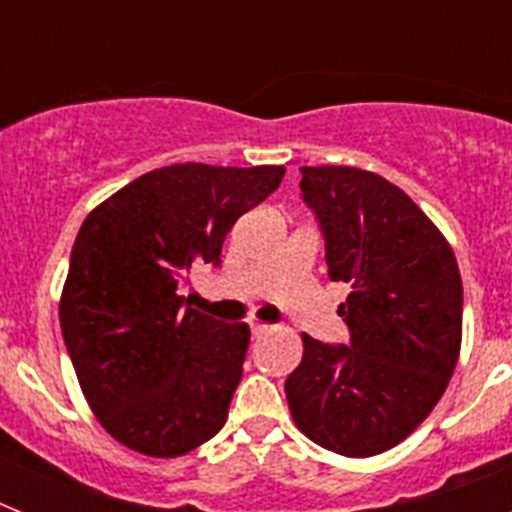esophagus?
Masks as SVG:
<instances>
[{
	"mask_svg": "<svg viewBox=\"0 0 512 512\" xmlns=\"http://www.w3.org/2000/svg\"><path fill=\"white\" fill-rule=\"evenodd\" d=\"M269 330H271V325H266V323H251V333H253V338L266 336V333H269Z\"/></svg>",
	"mask_w": 512,
	"mask_h": 512,
	"instance_id": "34e87169",
	"label": "esophagus"
}]
</instances>
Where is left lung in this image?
I'll list each match as a JSON object with an SVG mask.
<instances>
[{
  "mask_svg": "<svg viewBox=\"0 0 512 512\" xmlns=\"http://www.w3.org/2000/svg\"><path fill=\"white\" fill-rule=\"evenodd\" d=\"M328 277L351 284L346 346L302 336L284 382L310 441L343 456L392 449L441 400L461 346V277L436 225L400 187L354 166H302Z\"/></svg>",
  "mask_w": 512,
  "mask_h": 512,
  "instance_id": "8db88e82",
  "label": "left lung"
}]
</instances>
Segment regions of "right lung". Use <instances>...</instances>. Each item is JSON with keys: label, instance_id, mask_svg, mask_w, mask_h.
Returning a JSON list of instances; mask_svg holds the SVG:
<instances>
[{"label": "right lung", "instance_id": "obj_1", "mask_svg": "<svg viewBox=\"0 0 512 512\" xmlns=\"http://www.w3.org/2000/svg\"><path fill=\"white\" fill-rule=\"evenodd\" d=\"M284 166L174 164L89 212L61 295L63 343L89 408L146 456H182L228 418L251 330L194 310L189 269L220 264L235 220L279 187Z\"/></svg>", "mask_w": 512, "mask_h": 512}]
</instances>
